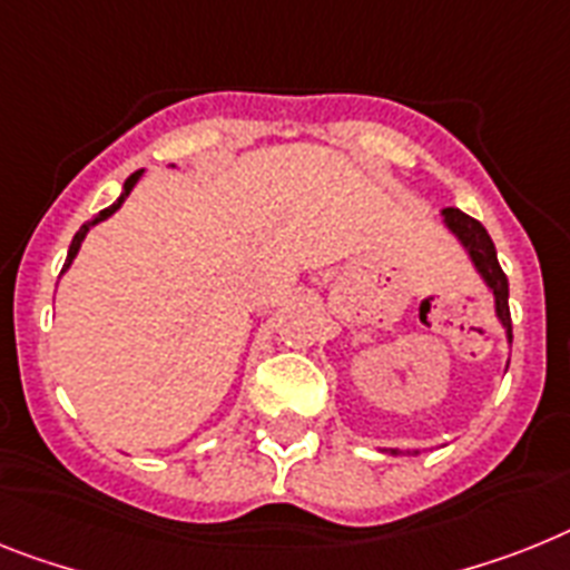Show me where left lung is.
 Returning a JSON list of instances; mask_svg holds the SVG:
<instances>
[{
	"label": "left lung",
	"mask_w": 570,
	"mask_h": 570,
	"mask_svg": "<svg viewBox=\"0 0 570 570\" xmlns=\"http://www.w3.org/2000/svg\"><path fill=\"white\" fill-rule=\"evenodd\" d=\"M440 215H443L445 229H449V233L458 238V244L463 247V253L469 256V262H472L474 274L481 276V282L487 285L489 294H492L498 323H501V328H504L507 343H512L510 282H507L504 271H501V265H498L495 244H492V238H489V233L483 229L481 220L469 218L465 212L449 206V209H443ZM384 451H387V454H393V458H402V454H420V449H407V451L384 449Z\"/></svg>",
	"instance_id": "1"
}]
</instances>
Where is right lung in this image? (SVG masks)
I'll use <instances>...</instances> for the list:
<instances>
[{
  "mask_svg": "<svg viewBox=\"0 0 570 570\" xmlns=\"http://www.w3.org/2000/svg\"><path fill=\"white\" fill-rule=\"evenodd\" d=\"M171 168H177V166H171ZM142 174L145 171H134L130 174V177H127L125 180V186H121V195L116 197V204L112 206H107V209H101L96 215V218L92 220H87V224H83L81 229H78V233H75V238H72V244H69V253H66V265H63V271H60V274H66V271H69V267H72V262H75V256H78V250H81V244H83V238H87V233L92 227H96V224H101V220H107L110 218V215H116V212L121 209V204H125L127 200V195H130V191H134V186L139 180H142Z\"/></svg>",
  "mask_w": 570,
  "mask_h": 570,
  "instance_id": "right-lung-1",
  "label": "right lung"
}]
</instances>
